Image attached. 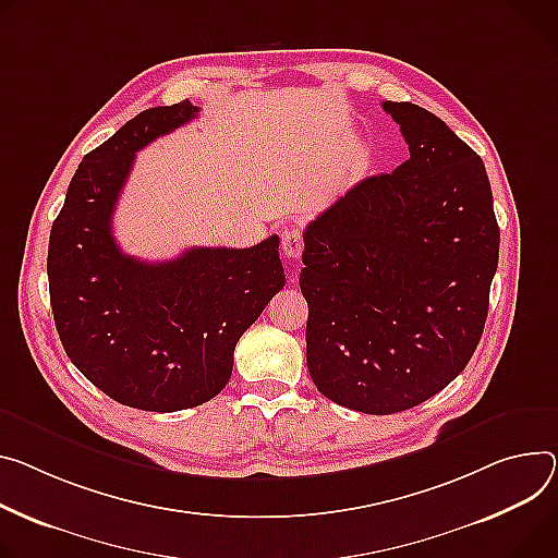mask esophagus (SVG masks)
I'll list each match as a JSON object with an SVG mask.
<instances>
[{
  "label": "esophagus",
  "mask_w": 558,
  "mask_h": 558,
  "mask_svg": "<svg viewBox=\"0 0 558 558\" xmlns=\"http://www.w3.org/2000/svg\"><path fill=\"white\" fill-rule=\"evenodd\" d=\"M302 248H305V242H302V231L300 229H287L282 233V253L287 258H300Z\"/></svg>",
  "instance_id": "34e87169"
}]
</instances>
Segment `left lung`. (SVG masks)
I'll return each mask as SVG.
<instances>
[{"label":"left lung","mask_w":558,"mask_h":558,"mask_svg":"<svg viewBox=\"0 0 558 558\" xmlns=\"http://www.w3.org/2000/svg\"><path fill=\"white\" fill-rule=\"evenodd\" d=\"M383 109L410 158L310 222L300 271L314 385L376 416L416 408L465 369L500 242L483 160L434 113Z\"/></svg>","instance_id":"obj_1"}]
</instances>
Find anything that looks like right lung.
<instances>
[{
    "label": "right lung",
    "mask_w": 558,
    "mask_h": 558,
    "mask_svg": "<svg viewBox=\"0 0 558 558\" xmlns=\"http://www.w3.org/2000/svg\"><path fill=\"white\" fill-rule=\"evenodd\" d=\"M197 107L146 109L84 156L48 240V291L71 363L126 408L180 412L231 378L233 349L284 287L280 238L193 246L137 260L113 238V211L135 154L191 122Z\"/></svg>",
    "instance_id": "right-lung-1"
}]
</instances>
